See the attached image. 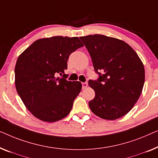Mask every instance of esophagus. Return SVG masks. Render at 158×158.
Wrapping results in <instances>:
<instances>
[{
    "instance_id": "34e87169",
    "label": "esophagus",
    "mask_w": 158,
    "mask_h": 158,
    "mask_svg": "<svg viewBox=\"0 0 158 158\" xmlns=\"http://www.w3.org/2000/svg\"><path fill=\"white\" fill-rule=\"evenodd\" d=\"M87 86H88L87 82H84V83H82V89H86Z\"/></svg>"
}]
</instances>
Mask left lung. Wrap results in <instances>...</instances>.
Here are the masks:
<instances>
[{
	"label": "left lung",
	"mask_w": 158,
	"mask_h": 158,
	"mask_svg": "<svg viewBox=\"0 0 158 158\" xmlns=\"http://www.w3.org/2000/svg\"><path fill=\"white\" fill-rule=\"evenodd\" d=\"M80 39L99 75L97 81H89L95 92L94 98L89 102L90 110L102 119L120 118L132 110L143 91V62L134 49L122 40L99 34L81 36Z\"/></svg>",
	"instance_id": "1"
}]
</instances>
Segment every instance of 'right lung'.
I'll return each mask as SVG.
<instances>
[{
    "mask_svg": "<svg viewBox=\"0 0 158 158\" xmlns=\"http://www.w3.org/2000/svg\"><path fill=\"white\" fill-rule=\"evenodd\" d=\"M78 37L53 36L35 41L18 58L15 85L24 105L36 118L54 123L64 118L81 90L66 79L69 55L83 46ZM63 74L64 78L56 77Z\"/></svg>",
    "mask_w": 158,
    "mask_h": 158,
    "instance_id": "1",
    "label": "right lung"
}]
</instances>
